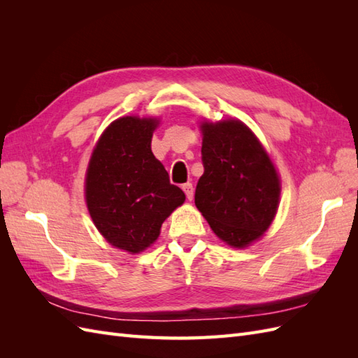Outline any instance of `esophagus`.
I'll return each instance as SVG.
<instances>
[{"mask_svg":"<svg viewBox=\"0 0 358 358\" xmlns=\"http://www.w3.org/2000/svg\"><path fill=\"white\" fill-rule=\"evenodd\" d=\"M183 191L187 194V199L191 201L194 199V188H192V183H185V185L182 187Z\"/></svg>","mask_w":358,"mask_h":358,"instance_id":"1","label":"esophagus"}]
</instances>
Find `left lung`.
<instances>
[{
    "mask_svg": "<svg viewBox=\"0 0 358 358\" xmlns=\"http://www.w3.org/2000/svg\"><path fill=\"white\" fill-rule=\"evenodd\" d=\"M204 173L196 206L224 243L243 249L262 239L280 201V176L267 149L237 117L200 121Z\"/></svg>",
    "mask_w": 358,
    "mask_h": 358,
    "instance_id": "left-lung-1",
    "label": "left lung"
}]
</instances>
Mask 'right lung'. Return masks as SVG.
<instances>
[{
	"mask_svg": "<svg viewBox=\"0 0 358 358\" xmlns=\"http://www.w3.org/2000/svg\"><path fill=\"white\" fill-rule=\"evenodd\" d=\"M157 116H121L96 140L85 173V201L96 230L113 248L140 254L185 201L150 149Z\"/></svg>",
	"mask_w": 358,
	"mask_h": 358,
	"instance_id": "obj_1",
	"label": "right lung"
}]
</instances>
